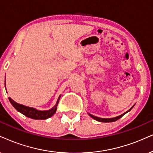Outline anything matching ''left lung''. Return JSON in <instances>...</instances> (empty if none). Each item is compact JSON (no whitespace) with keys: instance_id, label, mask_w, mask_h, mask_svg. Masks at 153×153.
<instances>
[{"instance_id":"8db88e82","label":"left lung","mask_w":153,"mask_h":153,"mask_svg":"<svg viewBox=\"0 0 153 153\" xmlns=\"http://www.w3.org/2000/svg\"><path fill=\"white\" fill-rule=\"evenodd\" d=\"M132 108H133V107H131V109H129L128 111H130V110H131V109H132ZM128 111L125 112L124 114H121V115L119 116V117H114V118H109V119H103V118H99V117H94V116H93V115L90 114H89V115H90V117H92V118H93L94 119H95V120H97V121H100V122H114V121H117V120L119 119H120V118L122 117L126 113H127V112H128Z\"/></svg>"}]
</instances>
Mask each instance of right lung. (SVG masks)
Returning a JSON list of instances; mask_svg holds the SVG:
<instances>
[{
  "label": "right lung",
  "mask_w": 153,
  "mask_h": 153,
  "mask_svg": "<svg viewBox=\"0 0 153 153\" xmlns=\"http://www.w3.org/2000/svg\"><path fill=\"white\" fill-rule=\"evenodd\" d=\"M61 97V96H60ZM60 97L58 100L57 103L52 109L48 110V111H39L34 108L26 107V106L22 105V104H17V102H15L14 100H13L10 97H9L8 99L10 102V103L12 104V105L15 107V109L17 110V111L20 112L22 114H24L25 117L31 118V119H46L48 118L51 117L55 114L56 111L57 109V105L59 104Z\"/></svg>",
  "instance_id": "right-lung-1"
}]
</instances>
